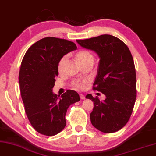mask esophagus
Instances as JSON below:
<instances>
[{"mask_svg":"<svg viewBox=\"0 0 156 156\" xmlns=\"http://www.w3.org/2000/svg\"><path fill=\"white\" fill-rule=\"evenodd\" d=\"M80 96L81 99H83H83H86L85 96H84V95H83V94H80Z\"/></svg>","mask_w":156,"mask_h":156,"instance_id":"34e87169","label":"esophagus"}]
</instances>
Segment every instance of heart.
I'll return each mask as SVG.
<instances>
[{
  "instance_id": "heart-1",
  "label": "heart",
  "mask_w": 156,
  "mask_h": 156,
  "mask_svg": "<svg viewBox=\"0 0 156 156\" xmlns=\"http://www.w3.org/2000/svg\"><path fill=\"white\" fill-rule=\"evenodd\" d=\"M66 57L67 56L65 55L62 57V59L59 60L58 64L59 71L62 70L63 66H64L66 59ZM76 58L80 64L88 62H94V57L92 56V55L90 53L89 51L86 50H81L80 51H78L76 54ZM88 83V81L87 80H76L73 82V86L74 87V88L75 89L83 90L86 88Z\"/></svg>"
}]
</instances>
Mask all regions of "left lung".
<instances>
[{"mask_svg": "<svg viewBox=\"0 0 156 156\" xmlns=\"http://www.w3.org/2000/svg\"><path fill=\"white\" fill-rule=\"evenodd\" d=\"M82 47L94 51L100 58L93 89L105 94V99L87 94L94 102L90 121L103 133H114L129 121L136 98L134 62L129 48L111 35L76 40Z\"/></svg>", "mask_w": 156, "mask_h": 156, "instance_id": "1", "label": "left lung"}]
</instances>
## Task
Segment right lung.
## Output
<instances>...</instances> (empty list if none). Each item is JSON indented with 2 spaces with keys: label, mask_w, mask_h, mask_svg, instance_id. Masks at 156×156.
<instances>
[{
  "label": "right lung",
  "mask_w": 156,
  "mask_h": 156,
  "mask_svg": "<svg viewBox=\"0 0 156 156\" xmlns=\"http://www.w3.org/2000/svg\"><path fill=\"white\" fill-rule=\"evenodd\" d=\"M76 48L70 41L46 37L34 44L22 61L19 72L21 97L30 123L41 134L55 136L62 131L68 107L80 100L79 94L72 90L62 96L53 92L59 60Z\"/></svg>",
  "instance_id": "1"
}]
</instances>
